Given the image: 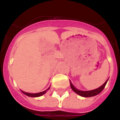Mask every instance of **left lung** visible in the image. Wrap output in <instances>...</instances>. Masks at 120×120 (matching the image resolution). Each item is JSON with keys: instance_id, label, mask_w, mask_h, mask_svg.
<instances>
[{"instance_id": "1", "label": "left lung", "mask_w": 120, "mask_h": 120, "mask_svg": "<svg viewBox=\"0 0 120 120\" xmlns=\"http://www.w3.org/2000/svg\"><path fill=\"white\" fill-rule=\"evenodd\" d=\"M108 80L101 86H100L99 88L97 89H95V90H90V91H81V90H77L76 88L73 86V85L72 84V83L71 82V81L70 80V86L71 88V89L73 90V91L74 92L77 94L79 96H82V97H93V96H95L97 94H98L99 93H101L103 91L106 85L107 82H108Z\"/></svg>"}]
</instances>
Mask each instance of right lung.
Here are the masks:
<instances>
[{
    "instance_id": "right-lung-1",
    "label": "right lung",
    "mask_w": 120,
    "mask_h": 120,
    "mask_svg": "<svg viewBox=\"0 0 120 120\" xmlns=\"http://www.w3.org/2000/svg\"><path fill=\"white\" fill-rule=\"evenodd\" d=\"M50 87L48 88V89H47L46 90H45V91H44L43 92H40V93H35V94H32V93H26V92H24V91H22V93H24L25 95H26V96H29V97H40V96H43V94H45L46 92H47V91L48 90H49Z\"/></svg>"
}]
</instances>
